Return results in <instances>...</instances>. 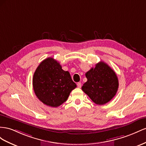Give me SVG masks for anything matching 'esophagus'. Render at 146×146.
<instances>
[{
    "mask_svg": "<svg viewBox=\"0 0 146 146\" xmlns=\"http://www.w3.org/2000/svg\"><path fill=\"white\" fill-rule=\"evenodd\" d=\"M81 85H82L81 84V82H79L77 83V86H78V88H81Z\"/></svg>",
    "mask_w": 146,
    "mask_h": 146,
    "instance_id": "obj_1",
    "label": "esophagus"
}]
</instances>
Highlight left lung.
<instances>
[{"label":"left lung","mask_w":146,"mask_h":146,"mask_svg":"<svg viewBox=\"0 0 146 146\" xmlns=\"http://www.w3.org/2000/svg\"><path fill=\"white\" fill-rule=\"evenodd\" d=\"M87 81L82 90L97 105L111 101L119 87V80L114 71L104 62H100L86 73Z\"/></svg>","instance_id":"1"}]
</instances>
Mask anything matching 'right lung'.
<instances>
[{
    "instance_id": "obj_1",
    "label": "right lung",
    "mask_w": 146,
    "mask_h": 146,
    "mask_svg": "<svg viewBox=\"0 0 146 146\" xmlns=\"http://www.w3.org/2000/svg\"><path fill=\"white\" fill-rule=\"evenodd\" d=\"M32 83L37 98L44 105L55 108L66 102L71 92L76 87L70 73L62 70L59 62L52 57L40 64Z\"/></svg>"
}]
</instances>
